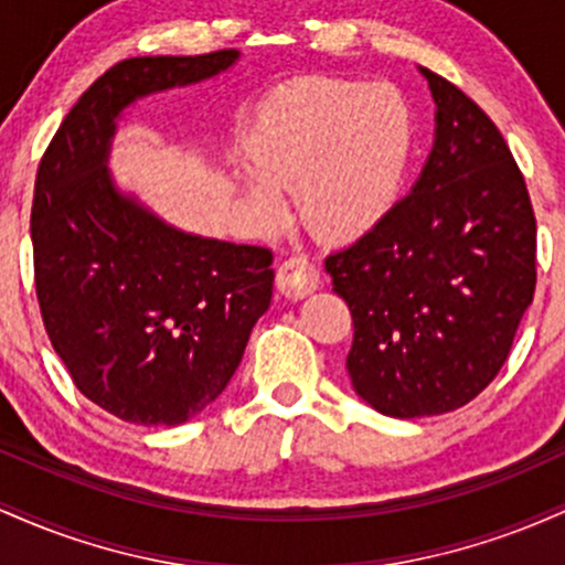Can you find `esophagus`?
<instances>
[{
    "instance_id": "1",
    "label": "esophagus",
    "mask_w": 565,
    "mask_h": 565,
    "mask_svg": "<svg viewBox=\"0 0 565 565\" xmlns=\"http://www.w3.org/2000/svg\"><path fill=\"white\" fill-rule=\"evenodd\" d=\"M319 268L302 255L287 257V260L276 268V287L284 297H289V300H300V297L310 295V291L319 287Z\"/></svg>"
}]
</instances>
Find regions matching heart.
<instances>
[{"label":"heart","instance_id":"b5f03b06","mask_svg":"<svg viewBox=\"0 0 565 565\" xmlns=\"http://www.w3.org/2000/svg\"><path fill=\"white\" fill-rule=\"evenodd\" d=\"M242 185L263 220L295 188L302 223L329 242L366 236L404 196L417 114L395 84L302 79L276 89L244 138Z\"/></svg>","mask_w":565,"mask_h":565}]
</instances>
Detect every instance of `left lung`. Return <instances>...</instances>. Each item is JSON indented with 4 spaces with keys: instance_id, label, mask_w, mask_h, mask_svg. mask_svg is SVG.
<instances>
[{
    "instance_id": "obj_1",
    "label": "left lung",
    "mask_w": 565,
    "mask_h": 565,
    "mask_svg": "<svg viewBox=\"0 0 565 565\" xmlns=\"http://www.w3.org/2000/svg\"><path fill=\"white\" fill-rule=\"evenodd\" d=\"M423 74L438 108L423 174L377 228L327 257L353 316L355 393L398 419L476 398L536 289V217L508 142L457 84Z\"/></svg>"
}]
</instances>
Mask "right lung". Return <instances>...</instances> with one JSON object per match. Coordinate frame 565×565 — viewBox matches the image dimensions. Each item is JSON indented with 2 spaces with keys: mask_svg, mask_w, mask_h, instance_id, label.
<instances>
[{
  "mask_svg": "<svg viewBox=\"0 0 565 565\" xmlns=\"http://www.w3.org/2000/svg\"><path fill=\"white\" fill-rule=\"evenodd\" d=\"M236 57L217 50L116 63L39 161L31 244L44 329L79 393L125 423L180 425L210 406L274 295V252L174 231L106 172L121 108L210 79Z\"/></svg>",
  "mask_w": 565,
  "mask_h": 565,
  "instance_id": "obj_1",
  "label": "right lung"
}]
</instances>
